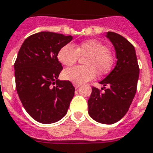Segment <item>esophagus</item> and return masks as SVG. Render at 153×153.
Listing matches in <instances>:
<instances>
[{
    "label": "esophagus",
    "mask_w": 153,
    "mask_h": 153,
    "mask_svg": "<svg viewBox=\"0 0 153 153\" xmlns=\"http://www.w3.org/2000/svg\"><path fill=\"white\" fill-rule=\"evenodd\" d=\"M73 85H74V88H75V89H78V88L80 87L81 84H76V83H74Z\"/></svg>",
    "instance_id": "obj_1"
}]
</instances>
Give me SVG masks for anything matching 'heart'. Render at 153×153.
Instances as JSON below:
<instances>
[{
    "label": "heart",
    "instance_id": "1",
    "mask_svg": "<svg viewBox=\"0 0 153 153\" xmlns=\"http://www.w3.org/2000/svg\"><path fill=\"white\" fill-rule=\"evenodd\" d=\"M79 56H87L84 59L85 66H75L63 71V78L76 84H82L99 74H106L113 64L112 56L106 45L97 40H88L73 46L68 44L58 52L57 58L63 65L71 66L77 61Z\"/></svg>",
    "mask_w": 153,
    "mask_h": 153
}]
</instances>
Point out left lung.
<instances>
[{
	"label": "left lung",
	"mask_w": 153,
	"mask_h": 153,
	"mask_svg": "<svg viewBox=\"0 0 153 153\" xmlns=\"http://www.w3.org/2000/svg\"><path fill=\"white\" fill-rule=\"evenodd\" d=\"M106 37L115 48L117 61L114 69L99 82L103 85L101 89L92 88L88 108L93 120L113 124L128 111L137 91L139 67L134 47L128 40L114 32H107Z\"/></svg>",
	"instance_id": "left-lung-1"
}]
</instances>
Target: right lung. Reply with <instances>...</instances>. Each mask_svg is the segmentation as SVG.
I'll list each match as a JSON object with an SVG mask.
<instances>
[{
    "label": "right lung",
    "mask_w": 153,
    "mask_h": 153,
    "mask_svg": "<svg viewBox=\"0 0 153 153\" xmlns=\"http://www.w3.org/2000/svg\"><path fill=\"white\" fill-rule=\"evenodd\" d=\"M72 36L42 31L25 39L15 62L17 94L25 110L41 123H53L68 112L74 87L60 81L63 69L57 58L60 48Z\"/></svg>",
    "instance_id": "add662e5"
}]
</instances>
